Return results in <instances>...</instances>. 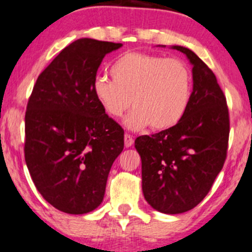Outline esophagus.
I'll return each instance as SVG.
<instances>
[{
    "mask_svg": "<svg viewBox=\"0 0 252 252\" xmlns=\"http://www.w3.org/2000/svg\"><path fill=\"white\" fill-rule=\"evenodd\" d=\"M124 139H125V147L126 148H129V147H132V145H133L134 139H133V137L131 136V134L125 133V137H124Z\"/></svg>",
    "mask_w": 252,
    "mask_h": 252,
    "instance_id": "esophagus-1",
    "label": "esophagus"
}]
</instances>
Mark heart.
Returning <instances> with one entry per match:
<instances>
[{"label":"heart","mask_w":252,"mask_h":252,"mask_svg":"<svg viewBox=\"0 0 252 252\" xmlns=\"http://www.w3.org/2000/svg\"><path fill=\"white\" fill-rule=\"evenodd\" d=\"M113 80L97 78L93 84L96 101L108 115L120 118L128 110L129 128L150 126L166 131L184 118L192 96V74L179 59L129 51L110 66Z\"/></svg>","instance_id":"heart-1"}]
</instances>
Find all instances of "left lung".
Instances as JSON below:
<instances>
[{
  "mask_svg": "<svg viewBox=\"0 0 252 252\" xmlns=\"http://www.w3.org/2000/svg\"><path fill=\"white\" fill-rule=\"evenodd\" d=\"M190 60L193 90L185 115L172 128L140 136L142 189L154 209L180 214L193 209L222 169L229 137L226 97L215 74L193 51L174 45Z\"/></svg>",
  "mask_w": 252,
  "mask_h": 252,
  "instance_id": "left-lung-1",
  "label": "left lung"
}]
</instances>
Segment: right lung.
Here are the masks:
<instances>
[{
	"instance_id": "add662e5",
	"label": "right lung",
	"mask_w": 252,
	"mask_h": 252,
	"mask_svg": "<svg viewBox=\"0 0 252 252\" xmlns=\"http://www.w3.org/2000/svg\"><path fill=\"white\" fill-rule=\"evenodd\" d=\"M121 43L80 38L37 78L25 114V161L34 186L54 208L86 214L104 197L108 174L124 149V129L94 98L93 84Z\"/></svg>"
}]
</instances>
